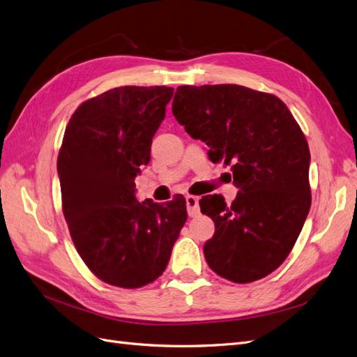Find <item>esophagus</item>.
<instances>
[{"label":"esophagus","mask_w":357,"mask_h":357,"mask_svg":"<svg viewBox=\"0 0 357 357\" xmlns=\"http://www.w3.org/2000/svg\"><path fill=\"white\" fill-rule=\"evenodd\" d=\"M186 205H188V213L190 218H195V215L199 214V199L198 197L188 195L186 197Z\"/></svg>","instance_id":"esophagus-1"}]
</instances>
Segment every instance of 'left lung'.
Wrapping results in <instances>:
<instances>
[{"instance_id": "obj_1", "label": "left lung", "mask_w": 357, "mask_h": 357, "mask_svg": "<svg viewBox=\"0 0 357 357\" xmlns=\"http://www.w3.org/2000/svg\"><path fill=\"white\" fill-rule=\"evenodd\" d=\"M172 114L210 147L211 162L229 165L238 195L231 205L199 201L215 231L204 244L213 271L252 283L282 265L311 207L310 149L287 105L273 93L238 84L178 86Z\"/></svg>"}]
</instances>
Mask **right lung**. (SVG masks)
I'll list each match as a JSON object with an SVG mask.
<instances>
[{
  "label": "right lung",
  "mask_w": 357,
  "mask_h": 357,
  "mask_svg": "<svg viewBox=\"0 0 357 357\" xmlns=\"http://www.w3.org/2000/svg\"><path fill=\"white\" fill-rule=\"evenodd\" d=\"M174 89L121 86L82 102L58 155L62 211L83 262L104 283L143 287L165 271L186 199L139 202L134 178Z\"/></svg>",
  "instance_id": "1"
}]
</instances>
